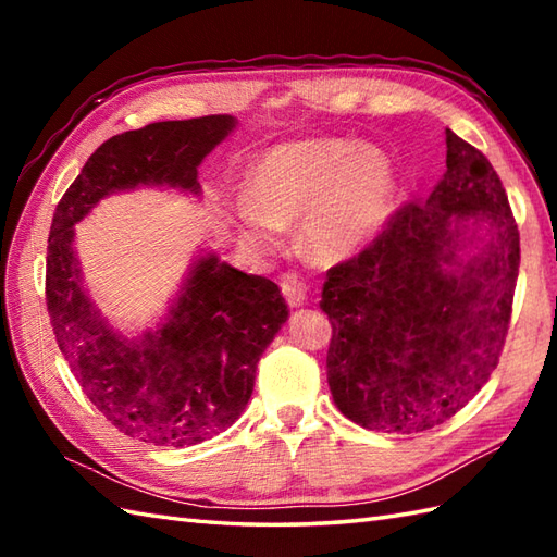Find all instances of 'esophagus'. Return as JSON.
Instances as JSON below:
<instances>
[{
    "label": "esophagus",
    "instance_id": "34e87169",
    "mask_svg": "<svg viewBox=\"0 0 557 557\" xmlns=\"http://www.w3.org/2000/svg\"><path fill=\"white\" fill-rule=\"evenodd\" d=\"M280 287H282V294H285V299H287V304L292 306V309H299V306H304L306 301H309V287H306L297 275H285V277H282Z\"/></svg>",
    "mask_w": 557,
    "mask_h": 557
}]
</instances>
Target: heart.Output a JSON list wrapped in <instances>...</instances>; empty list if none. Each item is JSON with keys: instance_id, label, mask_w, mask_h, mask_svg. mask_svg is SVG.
<instances>
[{"instance_id": "1", "label": "heart", "mask_w": 557, "mask_h": 557, "mask_svg": "<svg viewBox=\"0 0 557 557\" xmlns=\"http://www.w3.org/2000/svg\"><path fill=\"white\" fill-rule=\"evenodd\" d=\"M242 234L275 251L282 230L299 224L304 251L321 263L345 260L385 230L397 206L393 158L345 138L292 140L265 152L246 176Z\"/></svg>"}]
</instances>
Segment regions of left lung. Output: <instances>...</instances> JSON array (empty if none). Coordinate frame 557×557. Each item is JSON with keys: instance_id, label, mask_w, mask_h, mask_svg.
<instances>
[{"instance_id": "left-lung-1", "label": "left lung", "mask_w": 557, "mask_h": 557, "mask_svg": "<svg viewBox=\"0 0 557 557\" xmlns=\"http://www.w3.org/2000/svg\"><path fill=\"white\" fill-rule=\"evenodd\" d=\"M447 170L359 256L335 265L327 385L369 431L421 433L469 405L498 366L519 275V232L500 176L445 128Z\"/></svg>"}]
</instances>
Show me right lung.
<instances>
[{"instance_id":"obj_1","label":"right lung","mask_w":557,"mask_h":557,"mask_svg":"<svg viewBox=\"0 0 557 557\" xmlns=\"http://www.w3.org/2000/svg\"><path fill=\"white\" fill-rule=\"evenodd\" d=\"M234 126L232 114H210L112 136L52 218L45 297L57 345L104 419L144 443L186 447L230 429L251 399L260 354L287 323V304L272 280L206 251L160 323L126 337L83 287L74 224L102 198L138 186L200 196L198 164Z\"/></svg>"}]
</instances>
